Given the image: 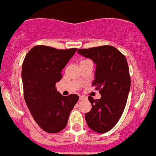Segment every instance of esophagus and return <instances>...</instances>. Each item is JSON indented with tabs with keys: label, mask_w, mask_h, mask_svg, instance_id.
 Listing matches in <instances>:
<instances>
[{
	"label": "esophagus",
	"mask_w": 156,
	"mask_h": 156,
	"mask_svg": "<svg viewBox=\"0 0 156 156\" xmlns=\"http://www.w3.org/2000/svg\"><path fill=\"white\" fill-rule=\"evenodd\" d=\"M86 99V98L85 96L81 95L80 97V100H84V99Z\"/></svg>",
	"instance_id": "obj_1"
}]
</instances>
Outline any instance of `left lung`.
<instances>
[{
  "label": "left lung",
  "instance_id": "1",
  "mask_svg": "<svg viewBox=\"0 0 156 156\" xmlns=\"http://www.w3.org/2000/svg\"><path fill=\"white\" fill-rule=\"evenodd\" d=\"M78 53L96 64L93 86L99 90V99L88 97L92 108L86 113L89 128L99 133L108 132L120 119L131 87L129 68L125 56L111 45L79 49Z\"/></svg>",
  "mask_w": 156,
  "mask_h": 156
}]
</instances>
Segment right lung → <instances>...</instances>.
I'll list each match as a JSON object with an SVG mask.
<instances>
[{
	"mask_svg": "<svg viewBox=\"0 0 156 156\" xmlns=\"http://www.w3.org/2000/svg\"><path fill=\"white\" fill-rule=\"evenodd\" d=\"M76 50L37 45L24 58L21 76L25 103L35 122L47 133H57L66 128L79 100L76 94L63 96L55 86Z\"/></svg>",
	"mask_w": 156,
	"mask_h": 156,
	"instance_id": "add662e5",
	"label": "right lung"
}]
</instances>
